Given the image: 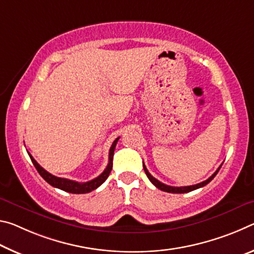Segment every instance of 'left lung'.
<instances>
[{
    "instance_id": "1",
    "label": "left lung",
    "mask_w": 254,
    "mask_h": 254,
    "mask_svg": "<svg viewBox=\"0 0 254 254\" xmlns=\"http://www.w3.org/2000/svg\"><path fill=\"white\" fill-rule=\"evenodd\" d=\"M221 166H222V165H221ZM221 166H219V168H218L217 170H216V172L213 174V176L207 179V180L200 182V184L193 185V186H188V187H171V186H168V185L162 184L161 181H159V180H157V179H155L154 177L151 176V173H149V172L147 171L146 166H145V164L143 163L144 171H145V173H146V176H147V178L149 179V181H151L152 184L154 185L157 189H160V190H162V191H165V192H171V193H186V192H189V191L196 190V189H198V188H201V187H203V186L208 185L209 182L215 178L216 174L218 173L219 169H221Z\"/></svg>"
}]
</instances>
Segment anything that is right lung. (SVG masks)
<instances>
[{
	"label": "right lung",
	"instance_id": "add662e5",
	"mask_svg": "<svg viewBox=\"0 0 254 254\" xmlns=\"http://www.w3.org/2000/svg\"><path fill=\"white\" fill-rule=\"evenodd\" d=\"M118 139H119V137L118 138H116L115 142L111 145L110 151H109V163H108L107 168L105 169V171L100 174L99 177L93 179V180L84 182V184H80V182L68 180V179L58 178V177L53 176V174L46 171L45 169L41 168V166L37 163V161L33 159L30 153H28V154H29V156H30L31 162L33 163V165H35L37 171H38L40 176L44 178V180L47 181L51 186L55 187V188H58L61 190L67 191V192H69V193H88V192H91L92 190L97 189L98 187L101 186L103 182L107 180V178L109 177L111 169H112V159H114V152H115V148H116V145H117Z\"/></svg>",
	"mask_w": 254,
	"mask_h": 254
}]
</instances>
